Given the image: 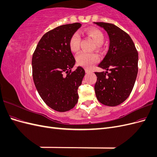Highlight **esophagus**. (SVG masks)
I'll use <instances>...</instances> for the list:
<instances>
[{
	"label": "esophagus",
	"instance_id": "34e87169",
	"mask_svg": "<svg viewBox=\"0 0 157 157\" xmlns=\"http://www.w3.org/2000/svg\"><path fill=\"white\" fill-rule=\"evenodd\" d=\"M85 72H86V73H90V72H91V71L89 70L88 69H85Z\"/></svg>",
	"mask_w": 157,
	"mask_h": 157
}]
</instances>
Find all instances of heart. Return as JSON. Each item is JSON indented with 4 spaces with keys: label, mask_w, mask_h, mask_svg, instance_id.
Here are the masks:
<instances>
[{
    "label": "heart",
    "mask_w": 157,
    "mask_h": 157,
    "mask_svg": "<svg viewBox=\"0 0 157 157\" xmlns=\"http://www.w3.org/2000/svg\"><path fill=\"white\" fill-rule=\"evenodd\" d=\"M85 33L87 36L92 38L97 45L98 49L100 48V46L103 44L105 40V36L100 30L95 29V28H88L85 30ZM80 39L81 38L78 32H75L71 35L69 40V46L71 52H77L79 50ZM76 60L79 65L86 68H90L94 64L98 62L99 57L95 53H88V52H82L77 56Z\"/></svg>",
    "instance_id": "obj_1"
}]
</instances>
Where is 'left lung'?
I'll return each instance as SVG.
<instances>
[{"instance_id": "8db88e82", "label": "left lung", "mask_w": 157, "mask_h": 157, "mask_svg": "<svg viewBox=\"0 0 157 157\" xmlns=\"http://www.w3.org/2000/svg\"><path fill=\"white\" fill-rule=\"evenodd\" d=\"M109 38V50L98 67L110 72H96L94 90L98 100L114 107L124 102L134 88L138 71V53L128 34L112 23L94 22Z\"/></svg>"}]
</instances>
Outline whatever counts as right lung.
<instances>
[{
	"label": "right lung",
	"mask_w": 157,
	"mask_h": 157,
	"mask_svg": "<svg viewBox=\"0 0 157 157\" xmlns=\"http://www.w3.org/2000/svg\"><path fill=\"white\" fill-rule=\"evenodd\" d=\"M80 23L56 27L42 36L33 54V78L40 98L47 105L59 112L73 109L78 99V88L85 71L71 69L75 59L69 40L81 27Z\"/></svg>",
	"instance_id": "1"
}]
</instances>
